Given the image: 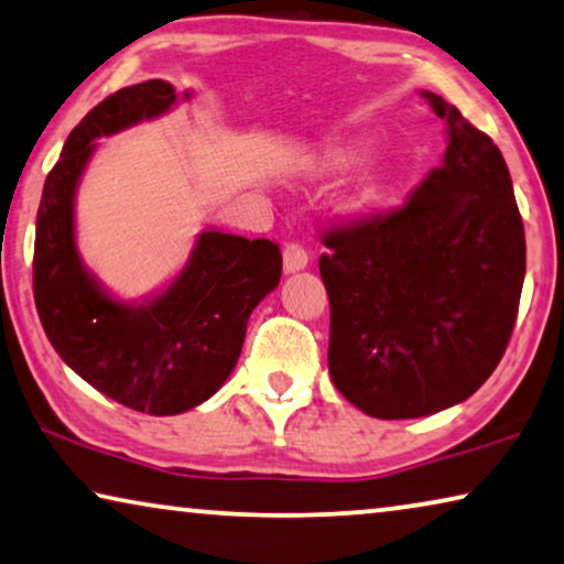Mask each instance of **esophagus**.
Listing matches in <instances>:
<instances>
[{
  "instance_id": "34e87169",
  "label": "esophagus",
  "mask_w": 564,
  "mask_h": 564,
  "mask_svg": "<svg viewBox=\"0 0 564 564\" xmlns=\"http://www.w3.org/2000/svg\"><path fill=\"white\" fill-rule=\"evenodd\" d=\"M306 265H308L306 248L301 246V242H289V246L283 248V271L296 273V271H304Z\"/></svg>"
}]
</instances>
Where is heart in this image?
I'll list each match as a JSON object with an SVG mask.
<instances>
[{
	"label": "heart",
	"mask_w": 564,
	"mask_h": 564,
	"mask_svg": "<svg viewBox=\"0 0 564 564\" xmlns=\"http://www.w3.org/2000/svg\"><path fill=\"white\" fill-rule=\"evenodd\" d=\"M359 159H362V149L357 147H344V149H334L329 156L324 159V172L329 174H341L351 170V166L359 164ZM382 182L380 180H367L362 187L357 189V195L351 197L349 207L357 209V213H365V209H375L380 205L382 199Z\"/></svg>",
	"instance_id": "b5f03b06"
}]
</instances>
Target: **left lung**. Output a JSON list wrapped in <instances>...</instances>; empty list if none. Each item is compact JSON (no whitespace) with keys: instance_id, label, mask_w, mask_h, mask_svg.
<instances>
[{"instance_id":"obj_1","label":"left lung","mask_w":564,"mask_h":564,"mask_svg":"<svg viewBox=\"0 0 564 564\" xmlns=\"http://www.w3.org/2000/svg\"><path fill=\"white\" fill-rule=\"evenodd\" d=\"M448 126L443 164L398 209L334 225L318 273L329 293V375L382 420L470 398L501 362L522 296L527 242L491 137L423 94Z\"/></svg>"}]
</instances>
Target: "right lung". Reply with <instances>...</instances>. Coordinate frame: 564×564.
<instances>
[{
    "label": "right lung",
    "instance_id": "add662e5",
    "mask_svg": "<svg viewBox=\"0 0 564 564\" xmlns=\"http://www.w3.org/2000/svg\"><path fill=\"white\" fill-rule=\"evenodd\" d=\"M174 104L170 83L147 80L90 108L45 180L32 260L42 329L63 362L106 398L149 415L184 413L223 388L250 314L283 268L273 240L207 230L170 289L141 306L111 299L83 268L73 205L94 141Z\"/></svg>",
    "mask_w": 564,
    "mask_h": 564
}]
</instances>
